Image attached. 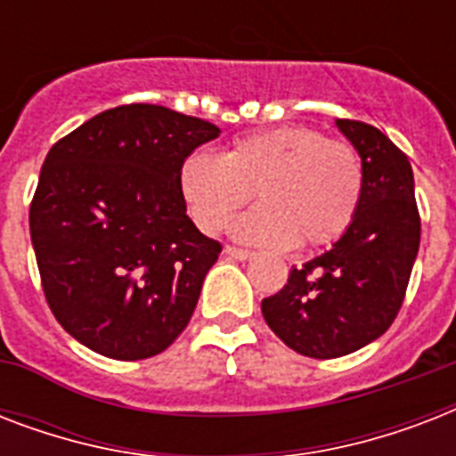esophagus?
Instances as JSON below:
<instances>
[{
    "label": "esophagus",
    "instance_id": "1",
    "mask_svg": "<svg viewBox=\"0 0 456 456\" xmlns=\"http://www.w3.org/2000/svg\"><path fill=\"white\" fill-rule=\"evenodd\" d=\"M224 253H227L229 257H234V260H250V257L256 256L253 250L236 248V246H227V248H224Z\"/></svg>",
    "mask_w": 456,
    "mask_h": 456
}]
</instances>
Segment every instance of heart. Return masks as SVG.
<instances>
[{
	"label": "heart",
	"mask_w": 456,
	"mask_h": 456,
	"mask_svg": "<svg viewBox=\"0 0 456 456\" xmlns=\"http://www.w3.org/2000/svg\"><path fill=\"white\" fill-rule=\"evenodd\" d=\"M177 186L206 234H220L256 191L260 206L234 234L267 248H317L354 220L364 191L360 153L303 125L236 139L220 156L196 151L179 165Z\"/></svg>",
	"instance_id": "1"
}]
</instances>
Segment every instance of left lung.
<instances>
[{
    "mask_svg": "<svg viewBox=\"0 0 456 456\" xmlns=\"http://www.w3.org/2000/svg\"><path fill=\"white\" fill-rule=\"evenodd\" d=\"M336 127L364 170L357 215L331 248L293 267L284 289L263 300L272 331L314 360L350 354L388 331L421 239L407 156L371 125L338 118Z\"/></svg>",
    "mask_w": 456,
    "mask_h": 456,
    "instance_id": "1",
    "label": "left lung"
}]
</instances>
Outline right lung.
Wrapping results in <instances>:
<instances>
[{"mask_svg": "<svg viewBox=\"0 0 456 456\" xmlns=\"http://www.w3.org/2000/svg\"><path fill=\"white\" fill-rule=\"evenodd\" d=\"M220 127L130 103L103 110L46 153L30 239L53 317L113 360H146L184 331L222 246L196 229L179 165Z\"/></svg>", "mask_w": 456, "mask_h": 456, "instance_id": "add662e5", "label": "right lung"}]
</instances>
